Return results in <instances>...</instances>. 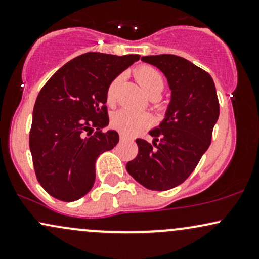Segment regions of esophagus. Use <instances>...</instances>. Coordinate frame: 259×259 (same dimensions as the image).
Wrapping results in <instances>:
<instances>
[{"label":"esophagus","instance_id":"1","mask_svg":"<svg viewBox=\"0 0 259 259\" xmlns=\"http://www.w3.org/2000/svg\"><path fill=\"white\" fill-rule=\"evenodd\" d=\"M119 139H120V141H121V142H123V141H127V140H129V138H127V136L124 135V134H120Z\"/></svg>","mask_w":259,"mask_h":259}]
</instances>
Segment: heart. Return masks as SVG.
Masks as SVG:
<instances>
[{
	"mask_svg": "<svg viewBox=\"0 0 259 259\" xmlns=\"http://www.w3.org/2000/svg\"><path fill=\"white\" fill-rule=\"evenodd\" d=\"M135 78L141 85V88L146 91V94L150 97H158L162 91L164 90V76L159 70L151 65H140L135 69ZM120 82V76H117L111 81L108 85L106 92L107 102H113L115 97L118 86ZM150 123L148 115L144 113H135L129 111V109H119L115 112L112 117V125L118 130V132L125 134V135H133L140 129L146 126Z\"/></svg>",
	"mask_w": 259,
	"mask_h": 259,
	"instance_id": "b5f03b06",
	"label": "heart"
}]
</instances>
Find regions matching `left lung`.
Returning a JSON list of instances; mask_svg holds the SVG:
<instances>
[{
    "label": "left lung",
    "mask_w": 259,
    "mask_h": 259,
    "mask_svg": "<svg viewBox=\"0 0 259 259\" xmlns=\"http://www.w3.org/2000/svg\"><path fill=\"white\" fill-rule=\"evenodd\" d=\"M167 76L171 101L162 124L150 132L153 142L136 139L139 152L126 170L148 190L165 191L184 183L212 141L219 117L214 81L206 70L175 55L145 56Z\"/></svg>",
    "instance_id": "8db88e82"
}]
</instances>
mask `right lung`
Masks as SVG:
<instances>
[{
  "label": "right lung",
  "instance_id": "right-lung-1",
  "mask_svg": "<svg viewBox=\"0 0 259 259\" xmlns=\"http://www.w3.org/2000/svg\"><path fill=\"white\" fill-rule=\"evenodd\" d=\"M140 58L100 52L80 55L59 68L38 92L29 146L40 185L52 197L73 202L92 189L97 157L119 141L108 125L106 92Z\"/></svg>",
  "mask_w": 259,
  "mask_h": 259
}]
</instances>
